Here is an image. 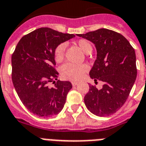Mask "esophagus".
I'll return each instance as SVG.
<instances>
[{"label":"esophagus","instance_id":"34e87169","mask_svg":"<svg viewBox=\"0 0 146 146\" xmlns=\"http://www.w3.org/2000/svg\"><path fill=\"white\" fill-rule=\"evenodd\" d=\"M72 86H76L78 84V83L77 82H72Z\"/></svg>","mask_w":146,"mask_h":146}]
</instances>
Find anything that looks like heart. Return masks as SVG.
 <instances>
[{"label": "heart", "mask_w": 146, "mask_h": 146, "mask_svg": "<svg viewBox=\"0 0 146 146\" xmlns=\"http://www.w3.org/2000/svg\"><path fill=\"white\" fill-rule=\"evenodd\" d=\"M76 45L81 48L82 52L85 54H89L93 50L92 45L86 39H79L76 42ZM65 45L60 44L56 47L55 50V60L57 62H60L63 60L65 56ZM88 69L86 65H77L71 63H66L61 67V75L63 78L70 81H78L82 78L83 74Z\"/></svg>", "instance_id": "1"}]
</instances>
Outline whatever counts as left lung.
Segmentation results:
<instances>
[{"instance_id":"1","label":"left lung","mask_w":146,"mask_h":146,"mask_svg":"<svg viewBox=\"0 0 146 146\" xmlns=\"http://www.w3.org/2000/svg\"><path fill=\"white\" fill-rule=\"evenodd\" d=\"M77 36L95 45L97 59L89 74L104 83L100 90L90 85L84 99L86 107L96 116L115 113L125 104L135 83V50L123 35L104 28Z\"/></svg>"}]
</instances>
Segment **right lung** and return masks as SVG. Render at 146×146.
<instances>
[{"mask_svg":"<svg viewBox=\"0 0 146 146\" xmlns=\"http://www.w3.org/2000/svg\"><path fill=\"white\" fill-rule=\"evenodd\" d=\"M74 36L42 27L23 36L16 46L11 58L12 81L20 100L33 114L48 117L63 109L72 85L57 79L55 50ZM50 82L55 83L54 88L48 87Z\"/></svg>","mask_w":146,"mask_h":146,"instance_id":"right-lung-1","label":"right lung"}]
</instances>
